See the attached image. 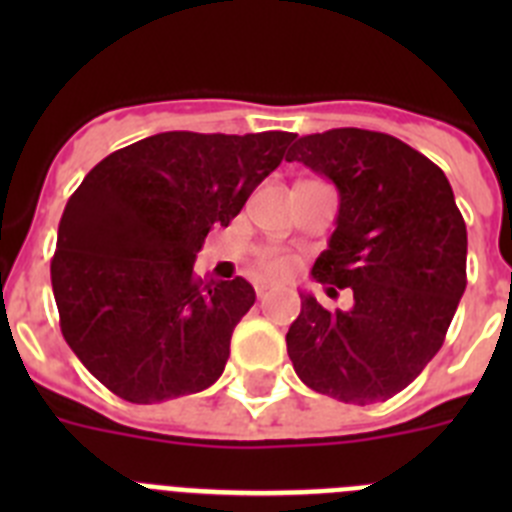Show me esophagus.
Here are the masks:
<instances>
[{
    "mask_svg": "<svg viewBox=\"0 0 512 512\" xmlns=\"http://www.w3.org/2000/svg\"><path fill=\"white\" fill-rule=\"evenodd\" d=\"M269 289H271V284H266V282H259V284H256V295H259V297L269 295Z\"/></svg>",
    "mask_w": 512,
    "mask_h": 512,
    "instance_id": "esophagus-1",
    "label": "esophagus"
}]
</instances>
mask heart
Returning <instances> with one entry per match:
<instances>
[{
    "label": "heart",
    "mask_w": 512,
    "mask_h": 512,
    "mask_svg": "<svg viewBox=\"0 0 512 512\" xmlns=\"http://www.w3.org/2000/svg\"><path fill=\"white\" fill-rule=\"evenodd\" d=\"M292 269H295V259L289 253L277 251V248L264 251L259 256V271L266 277H287Z\"/></svg>",
    "instance_id": "heart-1"
}]
</instances>
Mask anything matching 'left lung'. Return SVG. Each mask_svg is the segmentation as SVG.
Masks as SVG:
<instances>
[{
  "label": "left lung",
  "instance_id": "8db88e82",
  "mask_svg": "<svg viewBox=\"0 0 512 512\" xmlns=\"http://www.w3.org/2000/svg\"><path fill=\"white\" fill-rule=\"evenodd\" d=\"M287 161L336 187V230L312 279L354 292L346 312L300 292L289 359L320 395L390 400L438 354L467 289V225L449 179L408 143L359 128L302 135Z\"/></svg>",
  "mask_w": 512,
  "mask_h": 512
}]
</instances>
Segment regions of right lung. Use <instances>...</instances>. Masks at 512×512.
<instances>
[{
	"instance_id": "add662e5",
	"label": "right lung",
	"mask_w": 512,
	"mask_h": 512,
	"mask_svg": "<svg viewBox=\"0 0 512 512\" xmlns=\"http://www.w3.org/2000/svg\"><path fill=\"white\" fill-rule=\"evenodd\" d=\"M295 135L171 130L99 161L66 202L51 261L61 333L110 392L135 405L207 390L256 292L194 277Z\"/></svg>"
}]
</instances>
